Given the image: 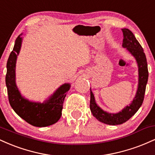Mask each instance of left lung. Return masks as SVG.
Instances as JSON below:
<instances>
[{"label":"left lung","instance_id":"left-lung-1","mask_svg":"<svg viewBox=\"0 0 155 155\" xmlns=\"http://www.w3.org/2000/svg\"><path fill=\"white\" fill-rule=\"evenodd\" d=\"M122 31L123 33L124 38L122 47L126 48L127 50L134 57L138 67V89H137L136 96L133 98L132 103L118 113H108L101 109L96 104L95 97L90 88V107L92 115L101 122L110 124V125H117V124H121L127 122L139 109L144 98L146 86H147L149 76L147 58L143 52V48L140 46L139 42L136 40L133 33L129 29L123 28Z\"/></svg>","mask_w":155,"mask_h":155}]
</instances>
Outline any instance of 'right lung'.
Returning a JSON list of instances; mask_svg holds the SVG:
<instances>
[{
	"label": "right lung",
	"instance_id": "obj_1",
	"mask_svg": "<svg viewBox=\"0 0 155 155\" xmlns=\"http://www.w3.org/2000/svg\"><path fill=\"white\" fill-rule=\"evenodd\" d=\"M22 38L19 35L6 64V84L8 101L14 111L28 123L35 127H47L56 123L62 115L63 104L70 84L61 85L49 99L41 104L32 102L22 97L15 81L16 61L20 51Z\"/></svg>",
	"mask_w": 155,
	"mask_h": 155
}]
</instances>
